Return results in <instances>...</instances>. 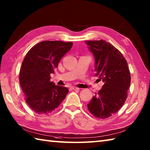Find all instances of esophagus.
<instances>
[{
	"label": "esophagus",
	"mask_w": 150,
	"mask_h": 150,
	"mask_svg": "<svg viewBox=\"0 0 150 150\" xmlns=\"http://www.w3.org/2000/svg\"><path fill=\"white\" fill-rule=\"evenodd\" d=\"M70 90H78L79 88H78V87H74V86H71V87H70Z\"/></svg>",
	"instance_id": "1"
}]
</instances>
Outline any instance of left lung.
Returning a JSON list of instances; mask_svg holds the SVG:
<instances>
[{
	"instance_id": "left-lung-1",
	"label": "left lung",
	"mask_w": 150,
	"mask_h": 150,
	"mask_svg": "<svg viewBox=\"0 0 150 150\" xmlns=\"http://www.w3.org/2000/svg\"><path fill=\"white\" fill-rule=\"evenodd\" d=\"M85 42L94 56L95 76L104 82L87 108L95 117L105 119L119 111L127 97L131 83L128 64L122 53L106 40Z\"/></svg>"
}]
</instances>
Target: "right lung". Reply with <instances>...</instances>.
Returning a JSON list of instances; mask_svg holds the SVG:
<instances>
[{
	"instance_id": "1",
	"label": "right lung",
	"mask_w": 150,
	"mask_h": 150,
	"mask_svg": "<svg viewBox=\"0 0 150 150\" xmlns=\"http://www.w3.org/2000/svg\"><path fill=\"white\" fill-rule=\"evenodd\" d=\"M72 42L43 41L33 46L22 63L19 83L25 101L34 112L47 114L57 108L69 93L66 87L50 81L61 58L72 47Z\"/></svg>"
}]
</instances>
